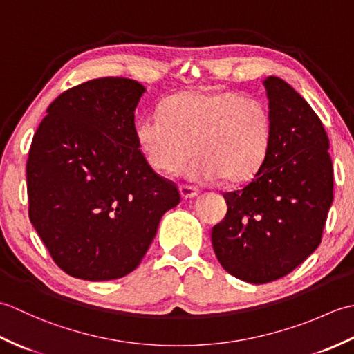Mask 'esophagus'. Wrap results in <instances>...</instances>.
Segmentation results:
<instances>
[{
    "label": "esophagus",
    "instance_id": "obj_1",
    "mask_svg": "<svg viewBox=\"0 0 354 354\" xmlns=\"http://www.w3.org/2000/svg\"><path fill=\"white\" fill-rule=\"evenodd\" d=\"M179 193H181V196L184 199H193V198H196L198 194H199V192L194 189V187H190V185H181V187H179Z\"/></svg>",
    "mask_w": 354,
    "mask_h": 354
}]
</instances>
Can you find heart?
I'll return each instance as SVG.
<instances>
[{"instance_id":"heart-1","label":"heart","mask_w":354,"mask_h":354,"mask_svg":"<svg viewBox=\"0 0 354 354\" xmlns=\"http://www.w3.org/2000/svg\"><path fill=\"white\" fill-rule=\"evenodd\" d=\"M274 123L265 102L234 91L201 88L179 93L162 104V114H146L135 138L156 171L173 175L189 161L192 181L237 185L250 181L266 162Z\"/></svg>"}]
</instances>
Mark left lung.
Segmentation results:
<instances>
[{"instance_id": "obj_1", "label": "left lung", "mask_w": 354, "mask_h": 354, "mask_svg": "<svg viewBox=\"0 0 354 354\" xmlns=\"http://www.w3.org/2000/svg\"><path fill=\"white\" fill-rule=\"evenodd\" d=\"M274 137L266 162L243 189L225 193L228 212L212 243L228 274L265 284L292 272L321 243L333 202V165L321 120L288 82L263 80Z\"/></svg>"}]
</instances>
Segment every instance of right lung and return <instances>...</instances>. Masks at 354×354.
<instances>
[{"instance_id":"right-lung-1","label":"right lung","mask_w":354,"mask_h":354,"mask_svg":"<svg viewBox=\"0 0 354 354\" xmlns=\"http://www.w3.org/2000/svg\"><path fill=\"white\" fill-rule=\"evenodd\" d=\"M146 88L102 77L47 109L27 160L30 222L56 265L82 280L122 278L140 265L161 217L181 201L135 138Z\"/></svg>"}]
</instances>
